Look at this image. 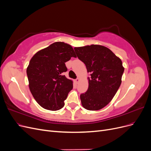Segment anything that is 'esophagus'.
I'll return each mask as SVG.
<instances>
[{
    "label": "esophagus",
    "instance_id": "obj_1",
    "mask_svg": "<svg viewBox=\"0 0 151 151\" xmlns=\"http://www.w3.org/2000/svg\"><path fill=\"white\" fill-rule=\"evenodd\" d=\"M79 78H77L76 80H75V82H76V83H79Z\"/></svg>",
    "mask_w": 151,
    "mask_h": 151
}]
</instances>
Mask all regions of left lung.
Masks as SVG:
<instances>
[{"mask_svg": "<svg viewBox=\"0 0 151 151\" xmlns=\"http://www.w3.org/2000/svg\"><path fill=\"white\" fill-rule=\"evenodd\" d=\"M74 50L91 73L88 89L80 95L82 105L88 110H99L111 101L120 88L124 72L122 62L101 45L75 47Z\"/></svg>", "mask_w": 151, "mask_h": 151, "instance_id": "1", "label": "left lung"}]
</instances>
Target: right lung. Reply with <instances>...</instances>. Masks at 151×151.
I'll return each mask as SVG.
<instances>
[{
	"mask_svg": "<svg viewBox=\"0 0 151 151\" xmlns=\"http://www.w3.org/2000/svg\"><path fill=\"white\" fill-rule=\"evenodd\" d=\"M72 57H76L70 45L55 42L40 50L30 60L26 70L29 88L43 108L56 111L64 106L73 83L63 73L67 70L65 63Z\"/></svg>",
	"mask_w": 151,
	"mask_h": 151,
	"instance_id": "obj_1",
	"label": "right lung"
}]
</instances>
